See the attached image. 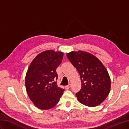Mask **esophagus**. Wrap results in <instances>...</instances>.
I'll use <instances>...</instances> for the list:
<instances>
[{
    "label": "esophagus",
    "mask_w": 129,
    "mask_h": 129,
    "mask_svg": "<svg viewBox=\"0 0 129 129\" xmlns=\"http://www.w3.org/2000/svg\"><path fill=\"white\" fill-rule=\"evenodd\" d=\"M70 87H71V84H69V85H68L65 86V89H69L70 88Z\"/></svg>",
    "instance_id": "esophagus-1"
}]
</instances>
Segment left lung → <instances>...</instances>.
Returning a JSON list of instances; mask_svg holds the SVG:
<instances>
[{
  "instance_id": "left-lung-1",
  "label": "left lung",
  "mask_w": 129,
  "mask_h": 129,
  "mask_svg": "<svg viewBox=\"0 0 129 129\" xmlns=\"http://www.w3.org/2000/svg\"><path fill=\"white\" fill-rule=\"evenodd\" d=\"M67 56L80 76L81 87L76 94L83 105L94 107L106 99L111 88L110 76L103 63L86 51H72Z\"/></svg>"
}]
</instances>
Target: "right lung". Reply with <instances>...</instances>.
Masks as SVG:
<instances>
[{
    "instance_id": "right-lung-1",
    "label": "right lung",
    "mask_w": 129,
    "mask_h": 129,
    "mask_svg": "<svg viewBox=\"0 0 129 129\" xmlns=\"http://www.w3.org/2000/svg\"><path fill=\"white\" fill-rule=\"evenodd\" d=\"M62 52H42L30 63L25 76L26 90L34 105L42 110L53 108L59 101L64 89L57 85L56 68L61 64Z\"/></svg>"
}]
</instances>
